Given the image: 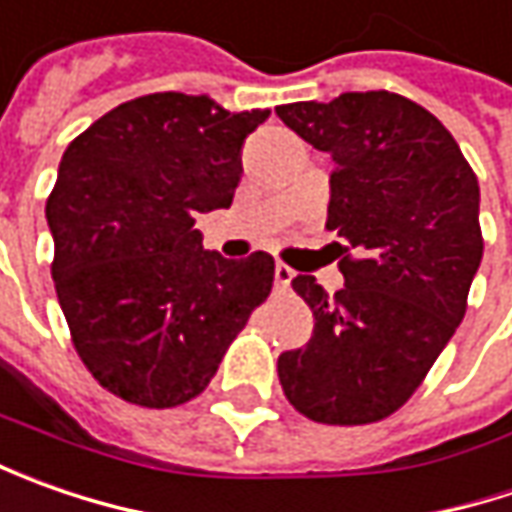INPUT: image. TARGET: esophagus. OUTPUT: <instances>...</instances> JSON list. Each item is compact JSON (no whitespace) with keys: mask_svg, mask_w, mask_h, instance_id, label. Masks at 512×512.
<instances>
[{"mask_svg":"<svg viewBox=\"0 0 512 512\" xmlns=\"http://www.w3.org/2000/svg\"><path fill=\"white\" fill-rule=\"evenodd\" d=\"M273 276H276V285L287 287L290 282H293V276H296V273H293V267H287L279 262V265H276V270H273Z\"/></svg>","mask_w":512,"mask_h":512,"instance_id":"34e87169","label":"esophagus"}]
</instances>
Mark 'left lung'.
I'll return each instance as SVG.
<instances>
[{
	"label": "left lung",
	"mask_w": 512,
	"mask_h": 512,
	"mask_svg": "<svg viewBox=\"0 0 512 512\" xmlns=\"http://www.w3.org/2000/svg\"><path fill=\"white\" fill-rule=\"evenodd\" d=\"M276 113L330 153L325 227L347 253L333 296L313 276L293 279L316 325L305 347L279 356V382L313 422H379L416 393L462 325L484 250L479 179L450 130L390 90Z\"/></svg>",
	"instance_id": "obj_1"
}]
</instances>
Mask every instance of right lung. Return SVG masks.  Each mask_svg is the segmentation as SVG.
I'll return each mask as SVG.
<instances>
[{
    "label": "right lung",
    "mask_w": 512,
    "mask_h": 512,
    "mask_svg": "<svg viewBox=\"0 0 512 512\" xmlns=\"http://www.w3.org/2000/svg\"><path fill=\"white\" fill-rule=\"evenodd\" d=\"M267 116L150 93L65 150L45 207L50 273L79 359L113 396L156 410L190 402L267 299L273 256L230 262L193 227L230 207L242 145Z\"/></svg>",
    "instance_id": "obj_1"
}]
</instances>
